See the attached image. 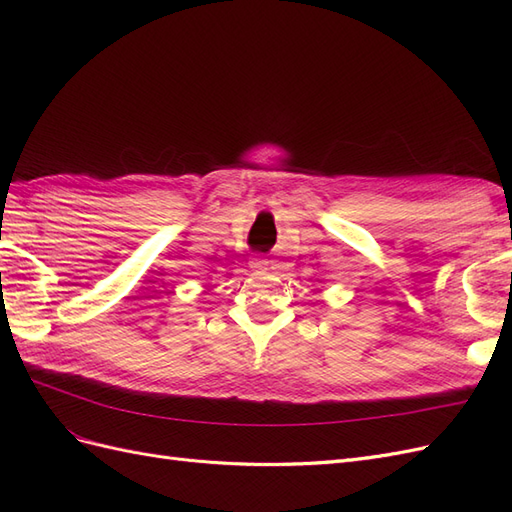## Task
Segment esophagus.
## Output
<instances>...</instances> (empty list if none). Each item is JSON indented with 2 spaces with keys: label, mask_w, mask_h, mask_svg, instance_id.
I'll return each mask as SVG.
<instances>
[{
  "label": "esophagus",
  "mask_w": 512,
  "mask_h": 512,
  "mask_svg": "<svg viewBox=\"0 0 512 512\" xmlns=\"http://www.w3.org/2000/svg\"><path fill=\"white\" fill-rule=\"evenodd\" d=\"M250 269L254 273H267L269 271V260L262 258V256H256L250 260Z\"/></svg>",
  "instance_id": "34e87169"
}]
</instances>
